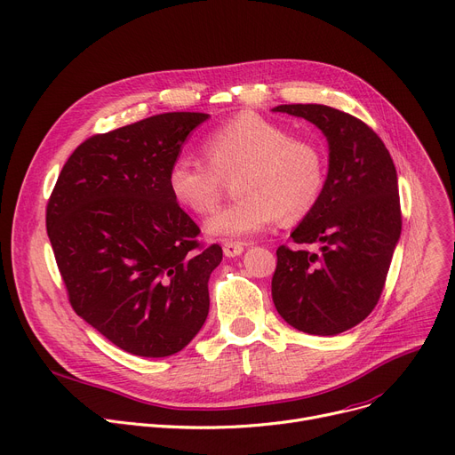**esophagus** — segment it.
<instances>
[{"mask_svg":"<svg viewBox=\"0 0 455 455\" xmlns=\"http://www.w3.org/2000/svg\"><path fill=\"white\" fill-rule=\"evenodd\" d=\"M222 248H224V255L226 257H238L240 253L244 251V244L243 243H236V240H226Z\"/></svg>","mask_w":455,"mask_h":455,"instance_id":"1","label":"esophagus"}]
</instances>
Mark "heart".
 <instances>
[{"mask_svg": "<svg viewBox=\"0 0 455 455\" xmlns=\"http://www.w3.org/2000/svg\"><path fill=\"white\" fill-rule=\"evenodd\" d=\"M207 162L176 157L169 169L172 198L195 215L217 209L226 180L238 174L235 204L212 215L205 229L212 236L238 238L262 231L277 219L303 220L314 211L327 181V156L314 140L253 112L238 114L204 140Z\"/></svg>", "mask_w": 455, "mask_h": 455, "instance_id": "1", "label": "heart"}]
</instances>
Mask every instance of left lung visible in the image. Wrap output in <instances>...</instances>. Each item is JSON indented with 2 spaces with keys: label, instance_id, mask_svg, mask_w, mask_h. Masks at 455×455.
<instances>
[{
  "label": "left lung",
  "instance_id": "1",
  "mask_svg": "<svg viewBox=\"0 0 455 455\" xmlns=\"http://www.w3.org/2000/svg\"><path fill=\"white\" fill-rule=\"evenodd\" d=\"M325 133L329 174L322 198L277 248L272 298L293 329L334 336L377 307L403 229L395 164L375 130L325 104H281Z\"/></svg>",
  "mask_w": 455,
  "mask_h": 455
}]
</instances>
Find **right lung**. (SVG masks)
<instances>
[{
  "label": "right lung",
  "mask_w": 455,
  "mask_h": 455,
  "mask_svg": "<svg viewBox=\"0 0 455 455\" xmlns=\"http://www.w3.org/2000/svg\"><path fill=\"white\" fill-rule=\"evenodd\" d=\"M169 112L80 143L52 189L45 226L73 310L119 349L171 356L209 312L222 248L169 191V169L207 119Z\"/></svg>",
  "instance_id": "right-lung-1"
}]
</instances>
